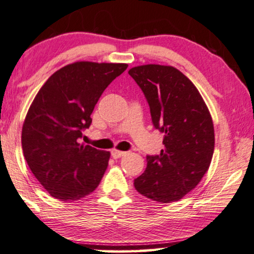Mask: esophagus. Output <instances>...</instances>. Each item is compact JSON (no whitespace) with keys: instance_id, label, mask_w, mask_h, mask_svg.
<instances>
[{"instance_id":"1","label":"esophagus","mask_w":254,"mask_h":254,"mask_svg":"<svg viewBox=\"0 0 254 254\" xmlns=\"http://www.w3.org/2000/svg\"><path fill=\"white\" fill-rule=\"evenodd\" d=\"M127 154V152H123V151H119V149H113L112 151V156L114 159H120L122 158Z\"/></svg>"}]
</instances>
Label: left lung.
Returning <instances> with one entry per match:
<instances>
[{
	"label": "left lung",
	"instance_id": "8db88e82",
	"mask_svg": "<svg viewBox=\"0 0 254 254\" xmlns=\"http://www.w3.org/2000/svg\"><path fill=\"white\" fill-rule=\"evenodd\" d=\"M128 74L147 99L154 127L164 133V148L147 156L134 188L154 201H176L197 187L212 162L215 135L208 107L176 67L145 64L131 67Z\"/></svg>",
	"mask_w": 254,
	"mask_h": 254
}]
</instances>
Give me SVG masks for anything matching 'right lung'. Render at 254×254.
<instances>
[{
	"label": "right lung",
	"instance_id": "1",
	"mask_svg": "<svg viewBox=\"0 0 254 254\" xmlns=\"http://www.w3.org/2000/svg\"><path fill=\"white\" fill-rule=\"evenodd\" d=\"M127 63L78 61L61 67L32 101L21 128L25 160L48 193L74 201L98 188L110 152L78 141L107 86L127 70Z\"/></svg>",
	"mask_w": 254,
	"mask_h": 254
}]
</instances>
